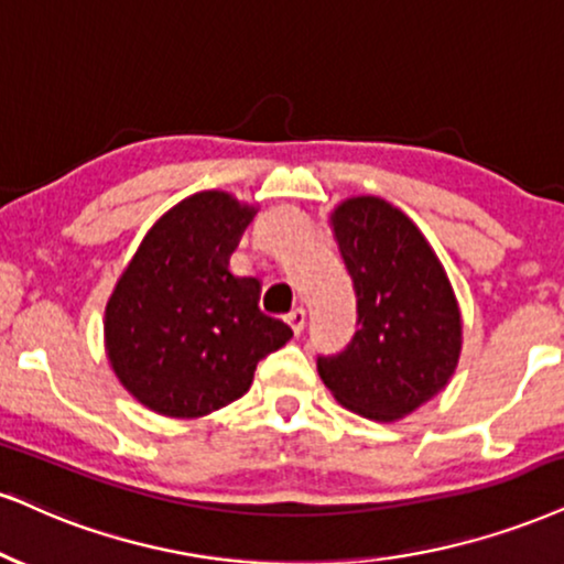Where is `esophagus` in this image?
Returning <instances> with one entry per match:
<instances>
[{
	"mask_svg": "<svg viewBox=\"0 0 564 564\" xmlns=\"http://www.w3.org/2000/svg\"><path fill=\"white\" fill-rule=\"evenodd\" d=\"M284 318H288V324L293 326L295 335H301L303 326H305V311H303V308H293V311H290V314L284 316Z\"/></svg>",
	"mask_w": 564,
	"mask_h": 564,
	"instance_id": "esophagus-1",
	"label": "esophagus"
}]
</instances>
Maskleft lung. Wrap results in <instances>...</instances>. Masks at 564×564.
<instances>
[{"instance_id": "obj_1", "label": "left lung", "mask_w": 564, "mask_h": 564, "mask_svg": "<svg viewBox=\"0 0 564 564\" xmlns=\"http://www.w3.org/2000/svg\"><path fill=\"white\" fill-rule=\"evenodd\" d=\"M332 229L358 297V332L318 377L339 405L400 421L447 387L460 360L463 318L442 261L398 206L347 198Z\"/></svg>"}]
</instances>
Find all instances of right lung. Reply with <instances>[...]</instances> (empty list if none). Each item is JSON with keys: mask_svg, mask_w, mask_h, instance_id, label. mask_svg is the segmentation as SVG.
Here are the masks:
<instances>
[{"mask_svg": "<svg viewBox=\"0 0 564 564\" xmlns=\"http://www.w3.org/2000/svg\"><path fill=\"white\" fill-rule=\"evenodd\" d=\"M256 206L204 191L145 232L104 314L115 377L170 419H200L250 389L261 358L293 329L259 308L261 282L235 276V253Z\"/></svg>", "mask_w": 564, "mask_h": 564, "instance_id": "add662e5", "label": "right lung"}]
</instances>
